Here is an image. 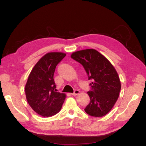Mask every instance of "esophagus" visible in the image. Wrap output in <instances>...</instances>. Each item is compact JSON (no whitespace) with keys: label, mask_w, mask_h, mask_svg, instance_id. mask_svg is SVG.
<instances>
[{"label":"esophagus","mask_w":146,"mask_h":146,"mask_svg":"<svg viewBox=\"0 0 146 146\" xmlns=\"http://www.w3.org/2000/svg\"><path fill=\"white\" fill-rule=\"evenodd\" d=\"M79 93H80V91L78 90H75L74 91V92L72 94V95H74V96H75V95H76L79 94Z\"/></svg>","instance_id":"1"}]
</instances>
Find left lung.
<instances>
[{"instance_id":"8db88e82","label":"left lung","mask_w":146,"mask_h":146,"mask_svg":"<svg viewBox=\"0 0 146 146\" xmlns=\"http://www.w3.org/2000/svg\"><path fill=\"white\" fill-rule=\"evenodd\" d=\"M71 58L84 68L91 90L88 92L90 104L85 108L90 115L101 117L107 114L115 104L121 88L120 79L113 65L94 49L73 52Z\"/></svg>"}]
</instances>
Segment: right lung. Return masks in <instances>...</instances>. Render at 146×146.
<instances>
[{"label": "right lung", "instance_id": "obj_1", "mask_svg": "<svg viewBox=\"0 0 146 146\" xmlns=\"http://www.w3.org/2000/svg\"><path fill=\"white\" fill-rule=\"evenodd\" d=\"M63 52H49L30 73L25 86L26 99L37 113L51 117L60 111L66 95L56 92L54 81L56 66L65 57Z\"/></svg>", "mask_w": 146, "mask_h": 146}]
</instances>
